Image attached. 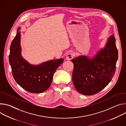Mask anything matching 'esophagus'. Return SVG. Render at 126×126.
<instances>
[{
	"label": "esophagus",
	"instance_id": "obj_1",
	"mask_svg": "<svg viewBox=\"0 0 126 126\" xmlns=\"http://www.w3.org/2000/svg\"><path fill=\"white\" fill-rule=\"evenodd\" d=\"M74 57V54L72 53H69L68 54L67 57H66V59L68 60H71V59H72L73 57Z\"/></svg>",
	"mask_w": 126,
	"mask_h": 126
}]
</instances>
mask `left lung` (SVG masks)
Listing matches in <instances>:
<instances>
[{
	"label": "left lung",
	"mask_w": 126,
	"mask_h": 126,
	"mask_svg": "<svg viewBox=\"0 0 126 126\" xmlns=\"http://www.w3.org/2000/svg\"><path fill=\"white\" fill-rule=\"evenodd\" d=\"M114 36L94 58L80 56L71 60L74 64L72 80L76 90L85 95H94L105 88L113 78L118 52Z\"/></svg>",
	"instance_id": "obj_1"
}]
</instances>
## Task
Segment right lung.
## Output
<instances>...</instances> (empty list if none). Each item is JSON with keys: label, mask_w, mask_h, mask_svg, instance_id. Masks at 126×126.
Masks as SVG:
<instances>
[{"label": "right lung", "mask_w": 126, "mask_h": 126, "mask_svg": "<svg viewBox=\"0 0 126 126\" xmlns=\"http://www.w3.org/2000/svg\"><path fill=\"white\" fill-rule=\"evenodd\" d=\"M19 29L10 47L9 62L13 77L17 84L27 91L42 93L50 86L53 74L63 63V59L50 60L38 66L29 64L21 55Z\"/></svg>", "instance_id": "1"}]
</instances>
